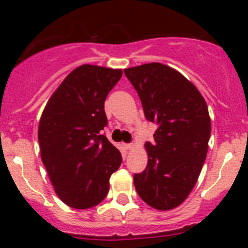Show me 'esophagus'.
Returning a JSON list of instances; mask_svg holds the SVG:
<instances>
[{
    "mask_svg": "<svg viewBox=\"0 0 248 248\" xmlns=\"http://www.w3.org/2000/svg\"><path fill=\"white\" fill-rule=\"evenodd\" d=\"M122 146H124L126 150H131L132 147H133V144H122Z\"/></svg>",
    "mask_w": 248,
    "mask_h": 248,
    "instance_id": "1",
    "label": "esophagus"
}]
</instances>
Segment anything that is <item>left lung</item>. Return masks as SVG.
I'll list each match as a JSON object with an SVG mask.
<instances>
[{"label": "left lung", "mask_w": 248, "mask_h": 248, "mask_svg": "<svg viewBox=\"0 0 248 248\" xmlns=\"http://www.w3.org/2000/svg\"><path fill=\"white\" fill-rule=\"evenodd\" d=\"M146 120L157 126L146 141L149 162L134 174L139 197L157 210L179 206L193 189L207 154L211 121L201 92L182 74L162 63L124 69Z\"/></svg>", "instance_id": "obj_1"}]
</instances>
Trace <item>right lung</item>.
I'll return each mask as SVG.
<instances>
[{"label": "right lung", "instance_id": "obj_1", "mask_svg": "<svg viewBox=\"0 0 248 248\" xmlns=\"http://www.w3.org/2000/svg\"><path fill=\"white\" fill-rule=\"evenodd\" d=\"M122 77L120 69L84 64L50 97L38 128L41 156L55 192L73 209L96 206L121 166L119 150L103 134L104 102Z\"/></svg>", "mask_w": 248, "mask_h": 248}]
</instances>
